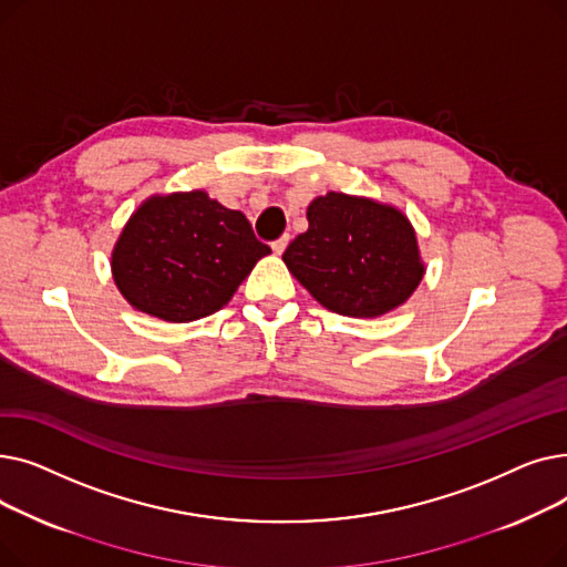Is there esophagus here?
I'll return each mask as SVG.
<instances>
[{"label":"esophagus","instance_id":"esophagus-1","mask_svg":"<svg viewBox=\"0 0 567 567\" xmlns=\"http://www.w3.org/2000/svg\"><path fill=\"white\" fill-rule=\"evenodd\" d=\"M287 244H289V234L280 236L278 241H274V246H271V248H274V252H276V255H282V252H285V248H287Z\"/></svg>","mask_w":567,"mask_h":567}]
</instances>
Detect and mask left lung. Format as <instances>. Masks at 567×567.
Instances as JSON below:
<instances>
[{
    "label": "left lung",
    "mask_w": 567,
    "mask_h": 567,
    "mask_svg": "<svg viewBox=\"0 0 567 567\" xmlns=\"http://www.w3.org/2000/svg\"><path fill=\"white\" fill-rule=\"evenodd\" d=\"M289 274L326 310L381 317L421 285L425 264L409 218L368 197L326 193L308 206V231L282 255Z\"/></svg>",
    "instance_id": "1"
}]
</instances>
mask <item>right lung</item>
Segmentation results:
<instances>
[{
  "label": "right lung",
  "instance_id": "right-lung-1",
  "mask_svg": "<svg viewBox=\"0 0 567 567\" xmlns=\"http://www.w3.org/2000/svg\"><path fill=\"white\" fill-rule=\"evenodd\" d=\"M271 252L241 212L204 190L148 197L112 250V276L140 312L186 323L218 312Z\"/></svg>",
  "mask_w": 567,
  "mask_h": 567
}]
</instances>
